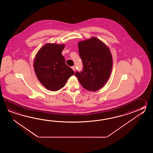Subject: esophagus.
I'll list each match as a JSON object with an SVG mask.
<instances>
[{
	"mask_svg": "<svg viewBox=\"0 0 153 153\" xmlns=\"http://www.w3.org/2000/svg\"><path fill=\"white\" fill-rule=\"evenodd\" d=\"M72 69H73V71H75V66H72Z\"/></svg>",
	"mask_w": 153,
	"mask_h": 153,
	"instance_id": "esophagus-1",
	"label": "esophagus"
}]
</instances>
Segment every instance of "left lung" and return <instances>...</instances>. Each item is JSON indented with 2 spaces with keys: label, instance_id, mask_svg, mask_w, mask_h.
<instances>
[{
  "label": "left lung",
  "instance_id": "left-lung-1",
  "mask_svg": "<svg viewBox=\"0 0 153 153\" xmlns=\"http://www.w3.org/2000/svg\"><path fill=\"white\" fill-rule=\"evenodd\" d=\"M79 53L83 63L81 72L75 75L82 86L88 91L102 88L111 75L113 59L107 46L92 37L78 42Z\"/></svg>",
  "mask_w": 153,
  "mask_h": 153
}]
</instances>
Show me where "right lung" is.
<instances>
[{
    "label": "right lung",
    "mask_w": 153,
    "mask_h": 153,
    "mask_svg": "<svg viewBox=\"0 0 153 153\" xmlns=\"http://www.w3.org/2000/svg\"><path fill=\"white\" fill-rule=\"evenodd\" d=\"M65 45L46 44L37 52L34 68L42 84L50 91H58L65 86L74 72L65 63L62 55Z\"/></svg>",
    "instance_id": "obj_1"
}]
</instances>
